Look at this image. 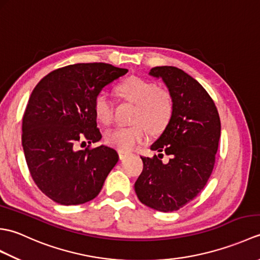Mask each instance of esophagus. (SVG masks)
I'll use <instances>...</instances> for the list:
<instances>
[{
    "instance_id": "esophagus-1",
    "label": "esophagus",
    "mask_w": 260,
    "mask_h": 260,
    "mask_svg": "<svg viewBox=\"0 0 260 260\" xmlns=\"http://www.w3.org/2000/svg\"><path fill=\"white\" fill-rule=\"evenodd\" d=\"M118 155H119V158H120V159H124L127 155H128V153H127V152H123V151H118Z\"/></svg>"
}]
</instances>
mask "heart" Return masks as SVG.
Returning a JSON list of instances; mask_svg holds the SVG:
<instances>
[{"label":"heart","mask_w":260,"mask_h":260,"mask_svg":"<svg viewBox=\"0 0 260 260\" xmlns=\"http://www.w3.org/2000/svg\"><path fill=\"white\" fill-rule=\"evenodd\" d=\"M115 90L121 99L135 104L132 116L134 124L109 131L105 136L108 145L118 151H131L145 139L147 129L152 134H161L167 129L174 114V101L168 90L159 89L156 84L140 77L121 80ZM92 112L101 124L110 123L112 104L105 91L93 98Z\"/></svg>","instance_id":"1"}]
</instances>
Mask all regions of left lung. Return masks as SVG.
I'll return each instance as SVG.
<instances>
[{
	"label": "left lung",
	"mask_w": 260,
	"mask_h": 260,
	"mask_svg": "<svg viewBox=\"0 0 260 260\" xmlns=\"http://www.w3.org/2000/svg\"><path fill=\"white\" fill-rule=\"evenodd\" d=\"M148 75L161 78L174 101L170 125L151 145L159 154L141 156L143 171L135 182L140 201L162 212L176 211L193 200L207 184L218 151L221 124L207 90L190 75L162 66ZM170 155L168 164L160 158Z\"/></svg>",
	"instance_id": "left-lung-1"
}]
</instances>
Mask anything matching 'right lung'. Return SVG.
I'll use <instances>...</instances> for the list:
<instances>
[{
    "label": "right lung",
    "instance_id": "1",
    "mask_svg": "<svg viewBox=\"0 0 260 260\" xmlns=\"http://www.w3.org/2000/svg\"><path fill=\"white\" fill-rule=\"evenodd\" d=\"M127 69L103 62L76 63L51 71L39 81L22 121V146L35 183L63 206L95 199L118 162L114 148L78 144L101 141L93 98Z\"/></svg>",
    "mask_w": 260,
    "mask_h": 260
}]
</instances>
